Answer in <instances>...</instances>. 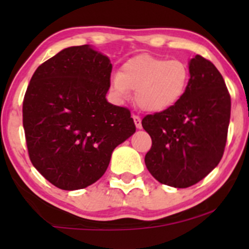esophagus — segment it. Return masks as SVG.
<instances>
[{"mask_svg": "<svg viewBox=\"0 0 249 249\" xmlns=\"http://www.w3.org/2000/svg\"><path fill=\"white\" fill-rule=\"evenodd\" d=\"M133 122L134 124H136V127L137 128H142V118L139 116H133Z\"/></svg>", "mask_w": 249, "mask_h": 249, "instance_id": "34e87169", "label": "esophagus"}]
</instances>
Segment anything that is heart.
<instances>
[{
  "instance_id": "b5f03b06",
  "label": "heart",
  "mask_w": 249,
  "mask_h": 249,
  "mask_svg": "<svg viewBox=\"0 0 249 249\" xmlns=\"http://www.w3.org/2000/svg\"><path fill=\"white\" fill-rule=\"evenodd\" d=\"M190 69L180 59H165L148 53L134 56L111 77V89L119 101L136 91L134 101L142 110L161 112L176 105L186 92Z\"/></svg>"
}]
</instances>
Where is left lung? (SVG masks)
I'll use <instances>...</instances> for the list:
<instances>
[{
	"mask_svg": "<svg viewBox=\"0 0 249 249\" xmlns=\"http://www.w3.org/2000/svg\"><path fill=\"white\" fill-rule=\"evenodd\" d=\"M188 69L190 82L182 98L142 121L152 139L145 156L148 172L176 188L192 186L218 166L231 118V96L213 63L196 55Z\"/></svg>",
	"mask_w": 249,
	"mask_h": 249,
	"instance_id": "obj_1",
	"label": "left lung"
}]
</instances>
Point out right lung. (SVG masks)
Wrapping results in <instances>:
<instances>
[{
  "mask_svg": "<svg viewBox=\"0 0 249 249\" xmlns=\"http://www.w3.org/2000/svg\"><path fill=\"white\" fill-rule=\"evenodd\" d=\"M112 64L89 44L37 68L23 101L30 160L56 187L81 190L105 173L113 150L136 132L126 107L107 102Z\"/></svg>",
  "mask_w": 249,
  "mask_h": 249,
  "instance_id": "1",
  "label": "right lung"
}]
</instances>
